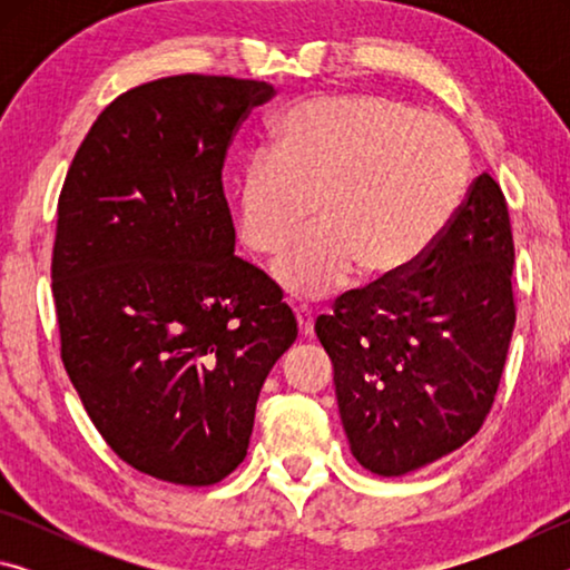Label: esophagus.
Listing matches in <instances>:
<instances>
[{"instance_id": "1", "label": "esophagus", "mask_w": 570, "mask_h": 570, "mask_svg": "<svg viewBox=\"0 0 570 570\" xmlns=\"http://www.w3.org/2000/svg\"><path fill=\"white\" fill-rule=\"evenodd\" d=\"M296 326H298V336H304V340L314 334V316L306 306L296 308Z\"/></svg>"}]
</instances>
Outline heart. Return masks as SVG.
Segmentation results:
<instances>
[{
  "label": "heart",
  "mask_w": 570,
  "mask_h": 570,
  "mask_svg": "<svg viewBox=\"0 0 570 570\" xmlns=\"http://www.w3.org/2000/svg\"><path fill=\"white\" fill-rule=\"evenodd\" d=\"M468 150L450 122L384 95H326L276 120L272 150L246 160L238 238L276 256V284L302 298L340 292L360 272L387 284L428 254L468 188Z\"/></svg>",
  "instance_id": "1"
}]
</instances>
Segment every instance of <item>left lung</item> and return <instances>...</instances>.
Masks as SVG:
<instances>
[{"label":"left lung","instance_id":"8db88e82","mask_svg":"<svg viewBox=\"0 0 570 570\" xmlns=\"http://www.w3.org/2000/svg\"><path fill=\"white\" fill-rule=\"evenodd\" d=\"M513 262L505 196L482 173L417 266L316 320L360 465L400 478L478 435L515 326Z\"/></svg>","mask_w":570,"mask_h":570}]
</instances>
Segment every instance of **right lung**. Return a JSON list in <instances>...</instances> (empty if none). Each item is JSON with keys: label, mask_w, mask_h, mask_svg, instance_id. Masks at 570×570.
Listing matches in <instances>:
<instances>
[{"label": "right lung", "mask_w": 570, "mask_h": 570, "mask_svg": "<svg viewBox=\"0 0 570 570\" xmlns=\"http://www.w3.org/2000/svg\"><path fill=\"white\" fill-rule=\"evenodd\" d=\"M274 88L176 75L105 108L67 170L52 294L62 362L115 455L176 485L246 458L258 392L296 342L262 268L238 258L226 148Z\"/></svg>", "instance_id": "1"}]
</instances>
